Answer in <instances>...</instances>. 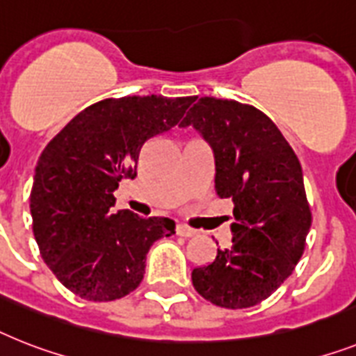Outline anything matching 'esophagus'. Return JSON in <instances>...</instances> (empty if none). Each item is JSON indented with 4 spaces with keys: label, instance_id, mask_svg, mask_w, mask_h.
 Instances as JSON below:
<instances>
[{
    "label": "esophagus",
    "instance_id": "34e87169",
    "mask_svg": "<svg viewBox=\"0 0 356 356\" xmlns=\"http://www.w3.org/2000/svg\"><path fill=\"white\" fill-rule=\"evenodd\" d=\"M176 233L180 234V236H184V238H191V236H195L196 231H195V229L187 227V225H184V224H178V225H176Z\"/></svg>",
    "mask_w": 356,
    "mask_h": 356
}]
</instances>
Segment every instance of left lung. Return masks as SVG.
I'll use <instances>...</instances> for the list:
<instances>
[{"label":"left lung","mask_w":356,"mask_h":356,"mask_svg":"<svg viewBox=\"0 0 356 356\" xmlns=\"http://www.w3.org/2000/svg\"><path fill=\"white\" fill-rule=\"evenodd\" d=\"M214 154V189L233 202V245L193 269V286L211 304L243 309L271 296L300 260L311 209L300 161L262 111L204 96L181 120Z\"/></svg>","instance_id":"1"}]
</instances>
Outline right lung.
Wrapping results in <instances>:
<instances>
[{
  "label": "right lung",
  "instance_id": "1",
  "mask_svg": "<svg viewBox=\"0 0 356 356\" xmlns=\"http://www.w3.org/2000/svg\"><path fill=\"white\" fill-rule=\"evenodd\" d=\"M195 96H123L89 105L41 152L31 191L32 231L41 258L74 295L123 298L140 286L147 252L175 234L171 218L114 213V191L136 178L145 142L171 131Z\"/></svg>",
  "mask_w": 356,
  "mask_h": 356
}]
</instances>
